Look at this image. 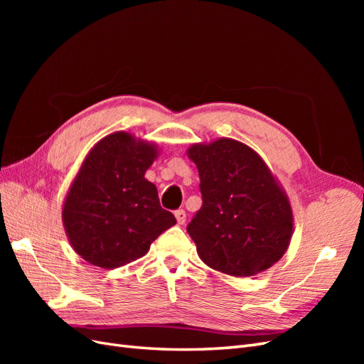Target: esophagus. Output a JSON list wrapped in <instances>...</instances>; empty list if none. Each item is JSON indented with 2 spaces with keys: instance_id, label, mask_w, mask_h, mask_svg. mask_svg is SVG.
<instances>
[{
  "instance_id": "34e87169",
  "label": "esophagus",
  "mask_w": 364,
  "mask_h": 364,
  "mask_svg": "<svg viewBox=\"0 0 364 364\" xmlns=\"http://www.w3.org/2000/svg\"><path fill=\"white\" fill-rule=\"evenodd\" d=\"M174 217H176V220H178L179 225H183L186 222V213L183 211V209H178V211L174 213Z\"/></svg>"
}]
</instances>
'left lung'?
Listing matches in <instances>:
<instances>
[{
  "label": "left lung",
  "mask_w": 364,
  "mask_h": 364,
  "mask_svg": "<svg viewBox=\"0 0 364 364\" xmlns=\"http://www.w3.org/2000/svg\"><path fill=\"white\" fill-rule=\"evenodd\" d=\"M186 155L200 176L203 205L186 228L200 259L230 277H255L277 264L293 235L284 188L258 153L218 138Z\"/></svg>",
  "instance_id": "1"
}]
</instances>
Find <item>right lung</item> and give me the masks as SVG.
<instances>
[{"instance_id": "add662e5", "label": "right lung", "mask_w": 364, "mask_h": 364, "mask_svg": "<svg viewBox=\"0 0 364 364\" xmlns=\"http://www.w3.org/2000/svg\"><path fill=\"white\" fill-rule=\"evenodd\" d=\"M159 155L155 142L114 132L87 153L62 208L75 253L92 266L117 269L144 257L176 218L144 174Z\"/></svg>"}]
</instances>
